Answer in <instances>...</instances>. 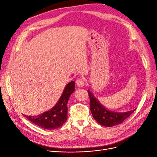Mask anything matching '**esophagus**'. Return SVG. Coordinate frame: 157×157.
Wrapping results in <instances>:
<instances>
[{
	"mask_svg": "<svg viewBox=\"0 0 157 157\" xmlns=\"http://www.w3.org/2000/svg\"><path fill=\"white\" fill-rule=\"evenodd\" d=\"M76 83H77V85L80 88H82L84 86V83L83 80L81 79V78H78L77 80V82H76Z\"/></svg>",
	"mask_w": 157,
	"mask_h": 157,
	"instance_id": "obj_1",
	"label": "esophagus"
}]
</instances>
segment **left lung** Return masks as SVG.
Segmentation results:
<instances>
[{"label":"left lung","mask_w":157,"mask_h":157,"mask_svg":"<svg viewBox=\"0 0 157 157\" xmlns=\"http://www.w3.org/2000/svg\"><path fill=\"white\" fill-rule=\"evenodd\" d=\"M88 93L90 98V108L94 118L99 124L106 127L114 126L121 123L125 121L127 118L129 117L134 110L126 112H115L109 110L105 107L99 102L95 98L94 94L88 89Z\"/></svg>","instance_id":"1"}]
</instances>
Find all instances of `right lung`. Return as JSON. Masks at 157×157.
I'll list each match as a JSON object with an SVG mask.
<instances>
[{
	"label": "right lung",
	"instance_id": "1",
	"mask_svg": "<svg viewBox=\"0 0 157 157\" xmlns=\"http://www.w3.org/2000/svg\"><path fill=\"white\" fill-rule=\"evenodd\" d=\"M75 82L71 81L56 105L50 110L35 116L23 115L31 122L46 130H54L62 126L67 119V103L71 95L75 91Z\"/></svg>",
	"mask_w": 157,
	"mask_h": 157
}]
</instances>
